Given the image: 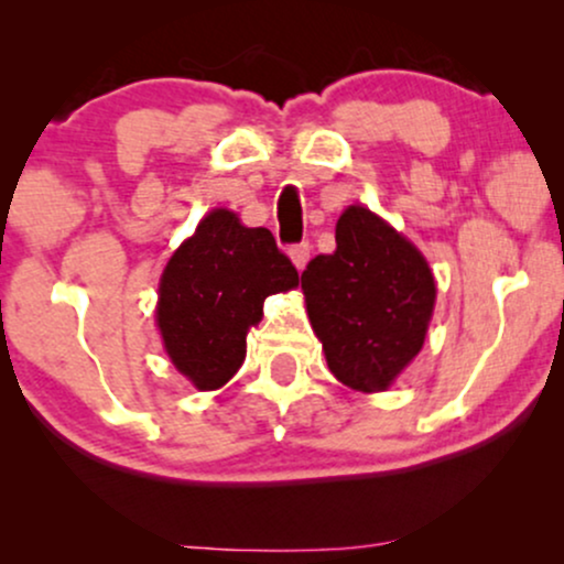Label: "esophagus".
<instances>
[{
	"mask_svg": "<svg viewBox=\"0 0 564 564\" xmlns=\"http://www.w3.org/2000/svg\"><path fill=\"white\" fill-rule=\"evenodd\" d=\"M310 251H313V246H310L307 241H302V243H291L289 246V257H291V262L296 264V268H304V264H307V260H310Z\"/></svg>",
	"mask_w": 564,
	"mask_h": 564,
	"instance_id": "34e87169",
	"label": "esophagus"
}]
</instances>
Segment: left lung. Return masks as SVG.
<instances>
[{
	"label": "left lung",
	"instance_id": "left-lung-1",
	"mask_svg": "<svg viewBox=\"0 0 564 564\" xmlns=\"http://www.w3.org/2000/svg\"><path fill=\"white\" fill-rule=\"evenodd\" d=\"M304 302L328 368L358 392L390 387L424 345L435 278L411 241L364 206L336 223V249L307 262Z\"/></svg>",
	"mask_w": 564,
	"mask_h": 564
}]
</instances>
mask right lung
I'll return each instance as SVG.
<instances>
[{
  "label": "right lung",
  "mask_w": 564,
  "mask_h": 564,
  "mask_svg": "<svg viewBox=\"0 0 564 564\" xmlns=\"http://www.w3.org/2000/svg\"><path fill=\"white\" fill-rule=\"evenodd\" d=\"M296 283L273 232L243 228L228 209L206 215L161 275L156 321L172 364L198 390L223 387L243 364L264 296Z\"/></svg>",
  "instance_id": "right-lung-1"
}]
</instances>
